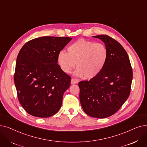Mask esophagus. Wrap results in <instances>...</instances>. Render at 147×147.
Segmentation results:
<instances>
[{"label":"esophagus","instance_id":"34e87169","mask_svg":"<svg viewBox=\"0 0 147 147\" xmlns=\"http://www.w3.org/2000/svg\"><path fill=\"white\" fill-rule=\"evenodd\" d=\"M78 83V81L76 79H72L71 80V84H76V83Z\"/></svg>","mask_w":147,"mask_h":147}]
</instances>
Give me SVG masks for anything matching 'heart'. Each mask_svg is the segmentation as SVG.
Returning <instances> with one entry per match:
<instances>
[{
    "mask_svg": "<svg viewBox=\"0 0 147 147\" xmlns=\"http://www.w3.org/2000/svg\"><path fill=\"white\" fill-rule=\"evenodd\" d=\"M108 59V49L101 43H95L80 38L68 47V52L61 51L58 55V63L62 70L70 73L78 68L74 75L83 76L90 79L98 75L105 67Z\"/></svg>",
    "mask_w": 147,
    "mask_h": 147,
    "instance_id": "1",
    "label": "heart"
}]
</instances>
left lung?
<instances>
[{"label":"left lung","instance_id":"obj_1","mask_svg":"<svg viewBox=\"0 0 147 147\" xmlns=\"http://www.w3.org/2000/svg\"><path fill=\"white\" fill-rule=\"evenodd\" d=\"M93 37L105 43L108 59L98 75L79 83V98L88 115L103 119L116 113L128 98L133 72L127 53L117 41L104 34Z\"/></svg>","mask_w":147,"mask_h":147}]
</instances>
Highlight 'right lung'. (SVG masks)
Here are the masks:
<instances>
[{"label": "right lung", "mask_w": 147, "mask_h": 147, "mask_svg": "<svg viewBox=\"0 0 147 147\" xmlns=\"http://www.w3.org/2000/svg\"><path fill=\"white\" fill-rule=\"evenodd\" d=\"M71 39L40 37L28 41L20 51L14 82L19 101L29 114L46 118L59 110L71 77L58 64V55Z\"/></svg>", "instance_id": "right-lung-1"}]
</instances>
